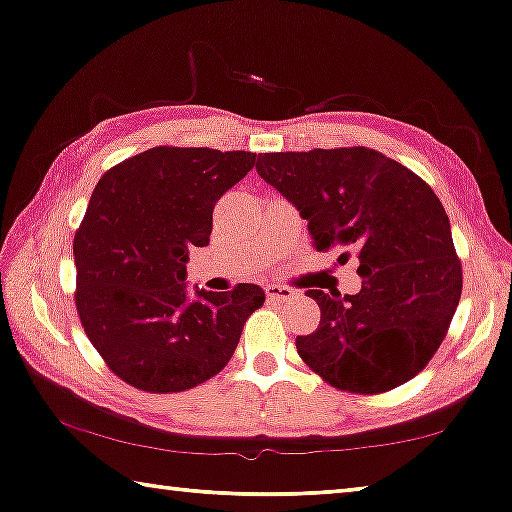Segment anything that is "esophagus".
<instances>
[{
	"mask_svg": "<svg viewBox=\"0 0 512 512\" xmlns=\"http://www.w3.org/2000/svg\"><path fill=\"white\" fill-rule=\"evenodd\" d=\"M265 293H268V300H272V303H286V300L296 298V291L289 289V286H279V284H268L265 286Z\"/></svg>",
	"mask_w": 512,
	"mask_h": 512,
	"instance_id": "1",
	"label": "esophagus"
}]
</instances>
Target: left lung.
<instances>
[{
    "label": "left lung",
    "instance_id": "1",
    "mask_svg": "<svg viewBox=\"0 0 512 512\" xmlns=\"http://www.w3.org/2000/svg\"><path fill=\"white\" fill-rule=\"evenodd\" d=\"M256 170L307 221L312 247L359 261L361 291H307L319 328L300 359L328 384L382 394L408 382L443 342L461 298L450 219L429 184L366 146L258 153Z\"/></svg>",
    "mask_w": 512,
    "mask_h": 512
}]
</instances>
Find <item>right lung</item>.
Segmentation results:
<instances>
[{
    "label": "right lung",
    "mask_w": 512,
    "mask_h": 512,
    "mask_svg": "<svg viewBox=\"0 0 512 512\" xmlns=\"http://www.w3.org/2000/svg\"><path fill=\"white\" fill-rule=\"evenodd\" d=\"M256 153L156 146L104 174L74 235L76 310L88 340L130 387L186 391L226 366L258 284L188 293V249L207 247L216 200Z\"/></svg>",
    "instance_id": "1"
}]
</instances>
